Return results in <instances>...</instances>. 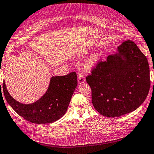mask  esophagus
Wrapping results in <instances>:
<instances>
[{
	"mask_svg": "<svg viewBox=\"0 0 154 154\" xmlns=\"http://www.w3.org/2000/svg\"><path fill=\"white\" fill-rule=\"evenodd\" d=\"M85 82V77L82 74H79L78 75V83L79 84L83 83Z\"/></svg>",
	"mask_w": 154,
	"mask_h": 154,
	"instance_id": "obj_1",
	"label": "esophagus"
}]
</instances>
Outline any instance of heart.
<instances>
[{
    "instance_id": "heart-1",
    "label": "heart",
    "mask_w": 154,
    "mask_h": 154,
    "mask_svg": "<svg viewBox=\"0 0 154 154\" xmlns=\"http://www.w3.org/2000/svg\"><path fill=\"white\" fill-rule=\"evenodd\" d=\"M99 56L97 54H93L92 56H91L90 58L87 60V62H85L84 65V69L87 71L90 70L92 67L95 65V63L97 62Z\"/></svg>"
}]
</instances>
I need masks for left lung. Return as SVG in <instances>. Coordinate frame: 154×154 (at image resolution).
<instances>
[{
  "label": "left lung",
  "instance_id": "left-lung-1",
  "mask_svg": "<svg viewBox=\"0 0 154 154\" xmlns=\"http://www.w3.org/2000/svg\"><path fill=\"white\" fill-rule=\"evenodd\" d=\"M117 51L104 62L99 61L91 75L86 77L95 109L109 117L137 109L144 102L150 87L148 60L137 45L128 40Z\"/></svg>",
  "mask_w": 154,
  "mask_h": 154
}]
</instances>
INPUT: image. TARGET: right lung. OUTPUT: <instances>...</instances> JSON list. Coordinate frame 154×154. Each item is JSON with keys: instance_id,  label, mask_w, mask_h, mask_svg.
I'll list each match as a JSON object with an SVG mask.
<instances>
[{"instance_id": "right-lung-1", "label": "right lung", "mask_w": 154, "mask_h": 154, "mask_svg": "<svg viewBox=\"0 0 154 154\" xmlns=\"http://www.w3.org/2000/svg\"><path fill=\"white\" fill-rule=\"evenodd\" d=\"M77 86V76L75 71L64 76L52 77L46 93L30 104L14 100L7 91L5 81L2 88L7 102L19 116L31 123L46 124L60 119L66 113Z\"/></svg>"}]
</instances>
